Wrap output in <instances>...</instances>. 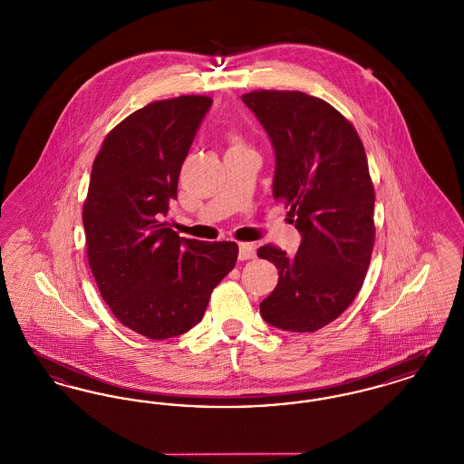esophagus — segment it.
<instances>
[{
    "label": "esophagus",
    "instance_id": "obj_1",
    "mask_svg": "<svg viewBox=\"0 0 464 464\" xmlns=\"http://www.w3.org/2000/svg\"><path fill=\"white\" fill-rule=\"evenodd\" d=\"M256 257V248L250 243H240V250H238V259L240 261H248Z\"/></svg>",
    "mask_w": 464,
    "mask_h": 464
}]
</instances>
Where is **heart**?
Segmentation results:
<instances>
[{
  "label": "heart",
  "mask_w": 464,
  "mask_h": 464,
  "mask_svg": "<svg viewBox=\"0 0 464 464\" xmlns=\"http://www.w3.org/2000/svg\"><path fill=\"white\" fill-rule=\"evenodd\" d=\"M235 146H240V144H238V142H237V144H235Z\"/></svg>",
  "instance_id": "1"
}]
</instances>
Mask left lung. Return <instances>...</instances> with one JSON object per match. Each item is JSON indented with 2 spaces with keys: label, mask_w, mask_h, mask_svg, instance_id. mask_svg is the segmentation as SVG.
Here are the masks:
<instances>
[{
  "label": "left lung",
  "mask_w": 464,
  "mask_h": 464,
  "mask_svg": "<svg viewBox=\"0 0 464 464\" xmlns=\"http://www.w3.org/2000/svg\"><path fill=\"white\" fill-rule=\"evenodd\" d=\"M242 99L273 142V197L303 238L292 257L271 243L257 250L278 269L261 314L282 331H318L353 303L371 265L375 195L367 155L353 123L318 97L254 90Z\"/></svg>",
  "instance_id": "8db88e82"
}]
</instances>
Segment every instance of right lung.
I'll list each match as a JSON object with an SVG mask.
<instances>
[{"instance_id":"right-lung-1","label":"right lung","mask_w":464,"mask_h":464,"mask_svg":"<svg viewBox=\"0 0 464 464\" xmlns=\"http://www.w3.org/2000/svg\"><path fill=\"white\" fill-rule=\"evenodd\" d=\"M210 104L207 95H180L135 111L92 165L83 203L90 269L120 324L148 339L193 329L237 265V243L180 238L163 221Z\"/></svg>"}]
</instances>
